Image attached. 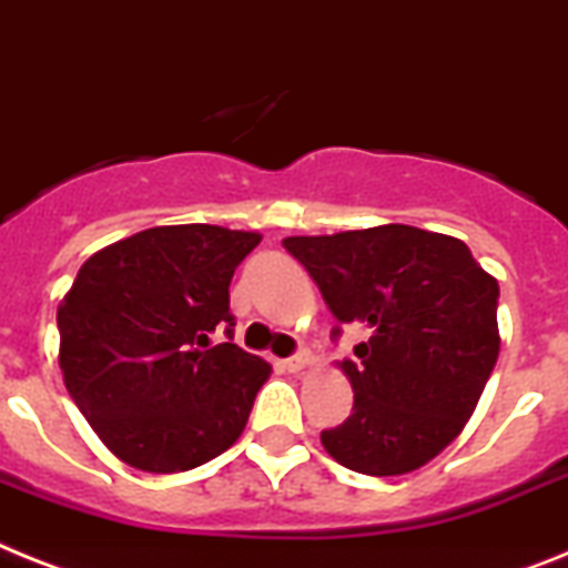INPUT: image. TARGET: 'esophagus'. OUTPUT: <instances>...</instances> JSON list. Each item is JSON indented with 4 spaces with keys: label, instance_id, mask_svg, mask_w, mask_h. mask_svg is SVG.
Wrapping results in <instances>:
<instances>
[{
    "label": "esophagus",
    "instance_id": "obj_1",
    "mask_svg": "<svg viewBox=\"0 0 568 568\" xmlns=\"http://www.w3.org/2000/svg\"><path fill=\"white\" fill-rule=\"evenodd\" d=\"M308 364H312V355L308 352H297V355L285 357L283 369H288V373H303Z\"/></svg>",
    "mask_w": 568,
    "mask_h": 568
}]
</instances>
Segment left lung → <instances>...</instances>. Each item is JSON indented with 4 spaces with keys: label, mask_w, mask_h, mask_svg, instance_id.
I'll list each match as a JSON object with an SVG mask.
<instances>
[{
    "label": "left lung",
    "mask_w": 568,
    "mask_h": 568,
    "mask_svg": "<svg viewBox=\"0 0 568 568\" xmlns=\"http://www.w3.org/2000/svg\"><path fill=\"white\" fill-rule=\"evenodd\" d=\"M283 245L337 321L373 328L355 361L341 364L355 407L321 433L326 454L369 476L427 465L468 424L494 373L497 280L462 240L413 225L288 236Z\"/></svg>",
    "instance_id": "left-lung-1"
}]
</instances>
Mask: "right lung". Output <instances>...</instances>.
<instances>
[{
    "instance_id": "right-lung-1",
    "label": "right lung",
    "mask_w": 568,
    "mask_h": 568,
    "mask_svg": "<svg viewBox=\"0 0 568 568\" xmlns=\"http://www.w3.org/2000/svg\"><path fill=\"white\" fill-rule=\"evenodd\" d=\"M260 240L219 225L150 227L74 276L57 308L65 389L132 468H199L245 430L271 364L231 343L227 288ZM216 327L227 344L210 341Z\"/></svg>"
}]
</instances>
